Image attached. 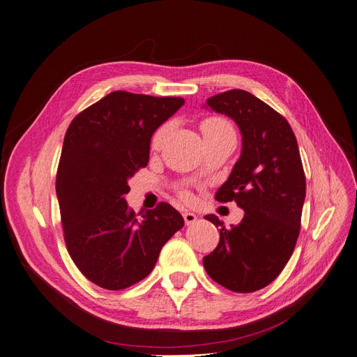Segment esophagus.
I'll return each mask as SVG.
<instances>
[{
	"instance_id": "34e87169",
	"label": "esophagus",
	"mask_w": 357,
	"mask_h": 357,
	"mask_svg": "<svg viewBox=\"0 0 357 357\" xmlns=\"http://www.w3.org/2000/svg\"><path fill=\"white\" fill-rule=\"evenodd\" d=\"M182 216H183V219H185V223H186V225H192L193 222H195V220L198 219V216H197L195 213L188 212V211H185V212L182 213Z\"/></svg>"
}]
</instances>
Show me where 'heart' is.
Segmentation results:
<instances>
[{"instance_id":"heart-1","label":"heart","mask_w":357,"mask_h":357,"mask_svg":"<svg viewBox=\"0 0 357 357\" xmlns=\"http://www.w3.org/2000/svg\"><path fill=\"white\" fill-rule=\"evenodd\" d=\"M226 131H234V128L225 118L209 116V118H206L201 122V132L204 135V139H208V138H211L216 134L226 132ZM168 134H169V125L168 123H164L162 126H159L155 131V134L152 135L151 148L153 151H159L162 146H164ZM179 193H181L182 198L189 199V193L186 190H179Z\"/></svg>"}]
</instances>
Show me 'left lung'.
<instances>
[{"mask_svg": "<svg viewBox=\"0 0 357 357\" xmlns=\"http://www.w3.org/2000/svg\"><path fill=\"white\" fill-rule=\"evenodd\" d=\"M206 104L242 132L241 158L215 198L235 201L245 216L229 229L218 216H205L220 238L204 266L223 287L250 294L280 275L299 238L306 178L298 141L289 122L248 91H226Z\"/></svg>", "mask_w": 357, "mask_h": 357, "instance_id": "1", "label": "left lung"}]
</instances>
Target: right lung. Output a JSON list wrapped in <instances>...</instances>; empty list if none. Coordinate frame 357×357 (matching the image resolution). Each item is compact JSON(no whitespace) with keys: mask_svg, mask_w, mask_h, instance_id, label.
Returning <instances> with one entry per match:
<instances>
[{"mask_svg":"<svg viewBox=\"0 0 357 357\" xmlns=\"http://www.w3.org/2000/svg\"><path fill=\"white\" fill-rule=\"evenodd\" d=\"M183 102L114 91L67 129L55 182L63 241L79 272L100 287L119 290L146 278L185 223L167 202L137 218L123 198L128 179L148 165L156 128Z\"/></svg>","mask_w":357,"mask_h":357,"instance_id":"obj_1","label":"right lung"}]
</instances>
